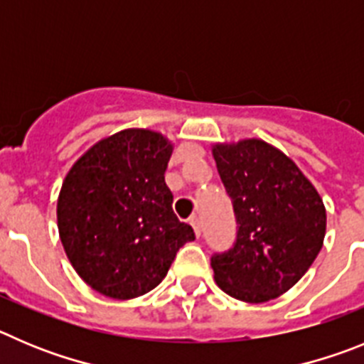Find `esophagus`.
Wrapping results in <instances>:
<instances>
[{
  "label": "esophagus",
  "instance_id": "34e87169",
  "mask_svg": "<svg viewBox=\"0 0 364 364\" xmlns=\"http://www.w3.org/2000/svg\"><path fill=\"white\" fill-rule=\"evenodd\" d=\"M190 225H192V228H194V232H196V235H201V223H199V218H192L190 219Z\"/></svg>",
  "mask_w": 364,
  "mask_h": 364
}]
</instances>
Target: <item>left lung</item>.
Masks as SVG:
<instances>
[{
  "mask_svg": "<svg viewBox=\"0 0 364 364\" xmlns=\"http://www.w3.org/2000/svg\"><path fill=\"white\" fill-rule=\"evenodd\" d=\"M212 152L237 223L234 245L210 257L215 283L239 301L274 299L319 254L325 205L296 163L264 141L215 145Z\"/></svg>",
  "mask_w": 364,
  "mask_h": 364,
  "instance_id": "1",
  "label": "left lung"
}]
</instances>
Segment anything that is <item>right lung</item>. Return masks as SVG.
I'll return each mask as SVG.
<instances>
[{
  "label": "right lung",
  "mask_w": 364,
  "mask_h": 364,
  "mask_svg": "<svg viewBox=\"0 0 364 364\" xmlns=\"http://www.w3.org/2000/svg\"><path fill=\"white\" fill-rule=\"evenodd\" d=\"M172 145L158 132L123 130L72 166L58 199V228L81 279L112 299L158 287L179 248L194 241L165 183Z\"/></svg>",
  "instance_id": "right-lung-1"
}]
</instances>
